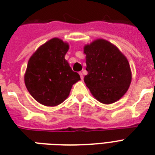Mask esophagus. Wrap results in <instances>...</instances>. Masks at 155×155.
<instances>
[{
  "label": "esophagus",
  "mask_w": 155,
  "mask_h": 155,
  "mask_svg": "<svg viewBox=\"0 0 155 155\" xmlns=\"http://www.w3.org/2000/svg\"><path fill=\"white\" fill-rule=\"evenodd\" d=\"M79 74H80L81 80H83V78H84V76H83V74H82V72H79Z\"/></svg>",
  "instance_id": "esophagus-1"
}]
</instances>
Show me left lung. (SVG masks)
Listing matches in <instances>:
<instances>
[{"instance_id": "obj_1", "label": "left lung", "mask_w": 155, "mask_h": 155, "mask_svg": "<svg viewBox=\"0 0 155 155\" xmlns=\"http://www.w3.org/2000/svg\"><path fill=\"white\" fill-rule=\"evenodd\" d=\"M86 54L84 82L91 94L104 104L120 99L128 90L131 71L127 59L118 48L105 39H97L84 48Z\"/></svg>"}]
</instances>
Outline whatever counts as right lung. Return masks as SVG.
<instances>
[{
  "label": "right lung",
  "instance_id": "1",
  "mask_svg": "<svg viewBox=\"0 0 155 155\" xmlns=\"http://www.w3.org/2000/svg\"><path fill=\"white\" fill-rule=\"evenodd\" d=\"M68 43L54 38L41 46L28 61L25 83L37 102L47 106L62 103L80 75L64 59Z\"/></svg>",
  "mask_w": 155,
  "mask_h": 155
}]
</instances>
